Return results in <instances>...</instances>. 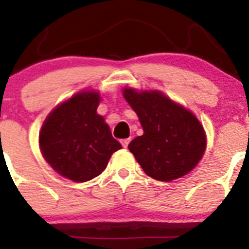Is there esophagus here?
Instances as JSON below:
<instances>
[{
	"label": "esophagus",
	"instance_id": "obj_1",
	"mask_svg": "<svg viewBox=\"0 0 249 249\" xmlns=\"http://www.w3.org/2000/svg\"><path fill=\"white\" fill-rule=\"evenodd\" d=\"M120 142H122L123 147H127V145L130 142V139H123V140H120Z\"/></svg>",
	"mask_w": 249,
	"mask_h": 249
}]
</instances>
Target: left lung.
<instances>
[{
	"label": "left lung",
	"mask_w": 249,
	"mask_h": 249,
	"mask_svg": "<svg viewBox=\"0 0 249 249\" xmlns=\"http://www.w3.org/2000/svg\"><path fill=\"white\" fill-rule=\"evenodd\" d=\"M123 95L144 130L127 147L145 174L172 181L191 171L206 149L205 130L196 116L158 90L125 88Z\"/></svg>",
	"instance_id": "left-lung-1"
}]
</instances>
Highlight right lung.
<instances>
[{
	"instance_id": "1",
	"label": "right lung",
	"mask_w": 249,
	"mask_h": 249,
	"mask_svg": "<svg viewBox=\"0 0 249 249\" xmlns=\"http://www.w3.org/2000/svg\"><path fill=\"white\" fill-rule=\"evenodd\" d=\"M98 91L75 94L51 111L39 131L42 155L53 170L75 182H86L105 170L122 145L97 113Z\"/></svg>"
}]
</instances>
